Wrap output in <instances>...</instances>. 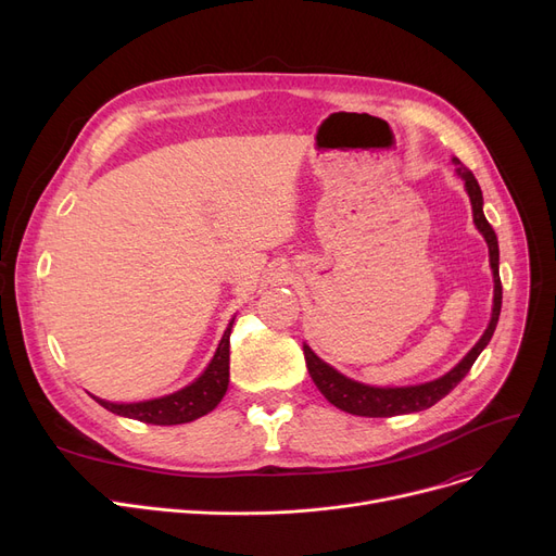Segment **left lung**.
Here are the masks:
<instances>
[{"mask_svg": "<svg viewBox=\"0 0 556 556\" xmlns=\"http://www.w3.org/2000/svg\"><path fill=\"white\" fill-rule=\"evenodd\" d=\"M453 164L457 166L455 170L464 182V191L469 193L471 210H473V223L489 248V266H491V275H493V304H491L489 325H486L484 333L480 336V340L469 349V354H466L451 371H446L440 378H432V381H428V383L403 386V388H376V386L354 381V378L340 374L336 367L325 363L304 342V358H306V367H308L313 383L317 386L319 392L325 394V399L329 403H333L336 407H340V410H344L349 415L396 417V415H410V413L428 410L430 405L442 401L462 381V378L469 374V369L473 367V363L478 361V356L489 344V340L495 331V325H498L501 306H503V286H501V273H498V266H501L498 239H495V231L482 212L484 198H482V189L476 180V175L466 168L457 157H453Z\"/></svg>", "mask_w": 556, "mask_h": 556, "instance_id": "left-lung-1", "label": "left lung"}]
</instances>
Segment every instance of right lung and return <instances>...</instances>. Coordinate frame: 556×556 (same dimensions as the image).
Instances as JSON below:
<instances>
[{"label":"right lung","instance_id":"add662e5","mask_svg":"<svg viewBox=\"0 0 556 556\" xmlns=\"http://www.w3.org/2000/svg\"><path fill=\"white\" fill-rule=\"evenodd\" d=\"M233 317L229 319V325L216 346V354L210 361V365L204 367V371L195 378V381L180 388L178 392H170L157 399L132 401V403H114V401L99 399L94 394L90 396L114 415L137 419L143 424H153V426H178V424H189L193 419L204 417L220 403L229 386V333L233 327Z\"/></svg>","mask_w":556,"mask_h":556}]
</instances>
